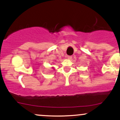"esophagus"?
Instances as JSON below:
<instances>
[{
	"label": "esophagus",
	"instance_id": "34e87169",
	"mask_svg": "<svg viewBox=\"0 0 120 120\" xmlns=\"http://www.w3.org/2000/svg\"><path fill=\"white\" fill-rule=\"evenodd\" d=\"M68 59H69V60H71V59L72 58V56H68Z\"/></svg>",
	"mask_w": 120,
	"mask_h": 120
}]
</instances>
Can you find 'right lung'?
<instances>
[{
  "mask_svg": "<svg viewBox=\"0 0 120 120\" xmlns=\"http://www.w3.org/2000/svg\"><path fill=\"white\" fill-rule=\"evenodd\" d=\"M52 69H54V70H55V69H54V67H52Z\"/></svg>",
  "mask_w": 120,
  "mask_h": 120,
  "instance_id": "right-lung-1",
  "label": "right lung"
}]
</instances>
